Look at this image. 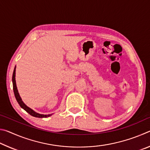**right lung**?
<instances>
[{
	"label": "right lung",
	"mask_w": 150,
	"mask_h": 150,
	"mask_svg": "<svg viewBox=\"0 0 150 150\" xmlns=\"http://www.w3.org/2000/svg\"><path fill=\"white\" fill-rule=\"evenodd\" d=\"M15 76H16V66H15L14 69V72H13V75H12V84H13V90H14V96L16 97V99L17 100V102L18 103L19 105L20 106V107L22 108L24 110H26L28 113L30 114V115H32V116H34V117H37V118H47L49 117V116H52V114L51 115H41V114L37 113L36 112H35L29 108L28 106H27L25 104L23 103V101L22 100L21 97L20 96V95L18 93V91L17 89V87H16V80H15Z\"/></svg>",
	"instance_id": "1"
}]
</instances>
